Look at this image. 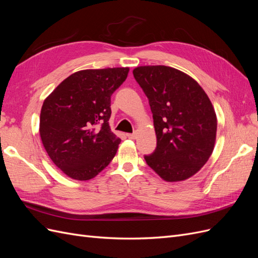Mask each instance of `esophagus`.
Returning <instances> with one entry per match:
<instances>
[{"label": "esophagus", "mask_w": 258, "mask_h": 258, "mask_svg": "<svg viewBox=\"0 0 258 258\" xmlns=\"http://www.w3.org/2000/svg\"><path fill=\"white\" fill-rule=\"evenodd\" d=\"M127 137H128L129 139H131V140H135V139H137L138 134H137V132H134V134H128Z\"/></svg>", "instance_id": "1"}]
</instances>
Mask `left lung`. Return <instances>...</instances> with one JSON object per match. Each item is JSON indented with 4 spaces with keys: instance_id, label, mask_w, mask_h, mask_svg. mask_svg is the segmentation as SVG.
I'll list each match as a JSON object with an SVG mask.
<instances>
[{
    "instance_id": "left-lung-1",
    "label": "left lung",
    "mask_w": 258,
    "mask_h": 258,
    "mask_svg": "<svg viewBox=\"0 0 258 258\" xmlns=\"http://www.w3.org/2000/svg\"><path fill=\"white\" fill-rule=\"evenodd\" d=\"M148 99L157 146L144 159L167 182L192 176L213 152L217 120L212 103L190 76L166 66L134 70Z\"/></svg>"
}]
</instances>
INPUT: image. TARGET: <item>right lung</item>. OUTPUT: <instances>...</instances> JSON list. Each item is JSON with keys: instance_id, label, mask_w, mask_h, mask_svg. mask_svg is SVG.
Instances as JSON below:
<instances>
[{"instance_id": "right-lung-1", "label": "right lung", "mask_w": 258, "mask_h": 258, "mask_svg": "<svg viewBox=\"0 0 258 258\" xmlns=\"http://www.w3.org/2000/svg\"><path fill=\"white\" fill-rule=\"evenodd\" d=\"M129 68L83 70L45 99L40 135L52 162L68 176L87 181L116 155L120 139L110 129L111 97Z\"/></svg>"}]
</instances>
